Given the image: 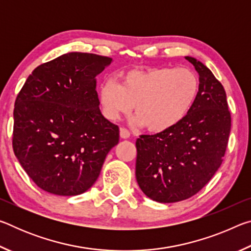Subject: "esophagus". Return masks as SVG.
Returning <instances> with one entry per match:
<instances>
[{
	"instance_id": "1",
	"label": "esophagus",
	"mask_w": 251,
	"mask_h": 251,
	"mask_svg": "<svg viewBox=\"0 0 251 251\" xmlns=\"http://www.w3.org/2000/svg\"><path fill=\"white\" fill-rule=\"evenodd\" d=\"M120 135H121V137H122V138L126 139V138H129L130 133H129V130H128V129H126V128H121V130H120Z\"/></svg>"
}]
</instances>
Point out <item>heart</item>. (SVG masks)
<instances>
[{
  "instance_id": "heart-1",
  "label": "heart",
  "mask_w": 251,
  "mask_h": 251,
  "mask_svg": "<svg viewBox=\"0 0 251 251\" xmlns=\"http://www.w3.org/2000/svg\"><path fill=\"white\" fill-rule=\"evenodd\" d=\"M199 86L198 75L186 67L134 70L122 75L121 84L106 79L100 100L108 120L128 115L134 107L135 124L159 133L184 120L197 100Z\"/></svg>"
}]
</instances>
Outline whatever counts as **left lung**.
I'll return each instance as SVG.
<instances>
[{"label": "left lung", "mask_w": 251, "mask_h": 251, "mask_svg": "<svg viewBox=\"0 0 251 251\" xmlns=\"http://www.w3.org/2000/svg\"><path fill=\"white\" fill-rule=\"evenodd\" d=\"M199 74L192 109L172 128L136 141V179L143 193L158 202L196 195L222 165L231 127L226 92L211 71L186 56Z\"/></svg>", "instance_id": "left-lung-1"}]
</instances>
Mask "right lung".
I'll use <instances>...</instances> for the list:
<instances>
[{
  "label": "right lung",
  "mask_w": 251,
  "mask_h": 251,
  "mask_svg": "<svg viewBox=\"0 0 251 251\" xmlns=\"http://www.w3.org/2000/svg\"><path fill=\"white\" fill-rule=\"evenodd\" d=\"M112 58L72 52L37 66L15 100L13 151L50 194L75 196L100 176L120 128L101 115L96 76Z\"/></svg>",
  "instance_id": "add662e5"
}]
</instances>
